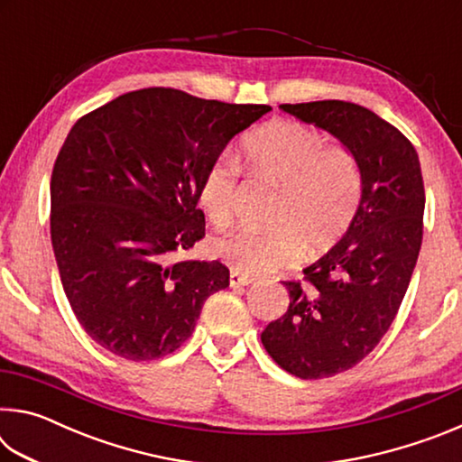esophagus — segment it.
Here are the masks:
<instances>
[{
  "label": "esophagus",
  "mask_w": 462,
  "mask_h": 462,
  "mask_svg": "<svg viewBox=\"0 0 462 462\" xmlns=\"http://www.w3.org/2000/svg\"><path fill=\"white\" fill-rule=\"evenodd\" d=\"M253 283V279H250L248 275H242V273H236V271H232L230 273V287H245V285H250Z\"/></svg>",
  "instance_id": "34e87169"
}]
</instances>
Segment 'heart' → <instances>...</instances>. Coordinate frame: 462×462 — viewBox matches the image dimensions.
<instances>
[{
	"label": "heart",
	"mask_w": 462,
	"mask_h": 462,
	"mask_svg": "<svg viewBox=\"0 0 462 462\" xmlns=\"http://www.w3.org/2000/svg\"><path fill=\"white\" fill-rule=\"evenodd\" d=\"M250 177L277 187L271 230L240 228L212 242V253L242 275H264L297 256H318L338 245L353 226L363 195L356 156L344 144H326L318 130L293 120H273L242 143ZM240 165L224 154L206 171L201 206L226 228L236 206Z\"/></svg>",
	"instance_id": "b5f03b06"
}]
</instances>
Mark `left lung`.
<instances>
[{
    "label": "left lung",
    "instance_id": "left-lung-1",
    "mask_svg": "<svg viewBox=\"0 0 462 462\" xmlns=\"http://www.w3.org/2000/svg\"><path fill=\"white\" fill-rule=\"evenodd\" d=\"M283 112L330 132L363 175L353 226L303 283L283 281L289 308L261 334L281 369L324 379L353 369L397 316L424 234V181L413 144L371 109L340 99L283 104Z\"/></svg>",
    "mask_w": 462,
    "mask_h": 462
}]
</instances>
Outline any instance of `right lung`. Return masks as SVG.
Wrapping results in <instances>:
<instances>
[{"mask_svg":"<svg viewBox=\"0 0 462 462\" xmlns=\"http://www.w3.org/2000/svg\"><path fill=\"white\" fill-rule=\"evenodd\" d=\"M267 112L171 88L124 93L75 122L51 177V240L73 314L99 346L154 361L189 338L220 261H173L206 236V171Z\"/></svg>","mask_w":462,"mask_h":462,"instance_id":"right-lung-1","label":"right lung"}]
</instances>
